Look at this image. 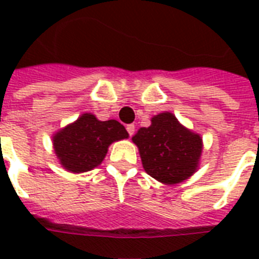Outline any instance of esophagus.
Wrapping results in <instances>:
<instances>
[{"label": "esophagus", "instance_id": "esophagus-1", "mask_svg": "<svg viewBox=\"0 0 259 259\" xmlns=\"http://www.w3.org/2000/svg\"><path fill=\"white\" fill-rule=\"evenodd\" d=\"M126 130H127V133H129V136H133L134 130H136V126H134L133 123H130V125L126 126Z\"/></svg>", "mask_w": 259, "mask_h": 259}]
</instances>
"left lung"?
Instances as JSON below:
<instances>
[{"label": "left lung", "instance_id": "8db88e82", "mask_svg": "<svg viewBox=\"0 0 259 259\" xmlns=\"http://www.w3.org/2000/svg\"><path fill=\"white\" fill-rule=\"evenodd\" d=\"M145 172L164 184H177L197 170L203 141L199 134L187 129L172 113L152 118L149 127H141L134 136Z\"/></svg>", "mask_w": 259, "mask_h": 259}]
</instances>
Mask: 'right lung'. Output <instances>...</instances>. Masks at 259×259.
Wrapping results in <instances>:
<instances>
[{"label":"right lung","mask_w":259,"mask_h":259,"mask_svg":"<svg viewBox=\"0 0 259 259\" xmlns=\"http://www.w3.org/2000/svg\"><path fill=\"white\" fill-rule=\"evenodd\" d=\"M129 137L122 123L115 119L99 121L90 113L59 130L52 137L55 153L64 169L82 173L103 161L110 144Z\"/></svg>","instance_id":"obj_1"}]
</instances>
